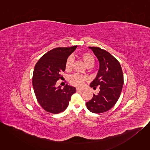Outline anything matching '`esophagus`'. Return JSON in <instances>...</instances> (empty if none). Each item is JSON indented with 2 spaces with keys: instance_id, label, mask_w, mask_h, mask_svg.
Here are the masks:
<instances>
[{
  "instance_id": "34e87169",
  "label": "esophagus",
  "mask_w": 150,
  "mask_h": 150,
  "mask_svg": "<svg viewBox=\"0 0 150 150\" xmlns=\"http://www.w3.org/2000/svg\"><path fill=\"white\" fill-rule=\"evenodd\" d=\"M76 91H82L84 90V89H83V88H76Z\"/></svg>"
}]
</instances>
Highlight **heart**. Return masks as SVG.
Masks as SVG:
<instances>
[{"mask_svg":"<svg viewBox=\"0 0 150 150\" xmlns=\"http://www.w3.org/2000/svg\"><path fill=\"white\" fill-rule=\"evenodd\" d=\"M81 57L87 67L93 65L94 62V59L93 56L90 53H83L81 55ZM73 62H74V57L72 56H69L67 59L65 63V68L67 71H70L72 69V65H73ZM85 79H86V78L79 74H75L72 76H71L70 77L71 83L72 85H75V86H77V87L82 86L83 84V81Z\"/></svg>","mask_w":150,"mask_h":150,"instance_id":"heart-1","label":"heart"}]
</instances>
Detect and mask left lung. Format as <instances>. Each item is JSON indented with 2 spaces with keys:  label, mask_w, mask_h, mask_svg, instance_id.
<instances>
[{
  "label": "left lung",
  "mask_w": 150,
  "mask_h": 150,
  "mask_svg": "<svg viewBox=\"0 0 150 150\" xmlns=\"http://www.w3.org/2000/svg\"><path fill=\"white\" fill-rule=\"evenodd\" d=\"M99 62V69L96 78L90 86L100 87V92L86 103L91 112L101 113L109 110L117 101L123 87V75L117 60L110 53L97 47H88Z\"/></svg>",
  "instance_id": "obj_1"
}]
</instances>
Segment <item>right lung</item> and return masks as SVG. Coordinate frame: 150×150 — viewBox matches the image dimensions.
<instances>
[{
  "label": "right lung",
  "instance_id": "obj_1",
  "mask_svg": "<svg viewBox=\"0 0 150 150\" xmlns=\"http://www.w3.org/2000/svg\"><path fill=\"white\" fill-rule=\"evenodd\" d=\"M76 47L55 48L45 54L35 64L33 76L34 93L40 105L49 113L63 112L76 92L75 87L68 84L62 88L56 87V83L62 78L61 72L65 71L66 61Z\"/></svg>",
  "mask_w": 150,
  "mask_h": 150
}]
</instances>
